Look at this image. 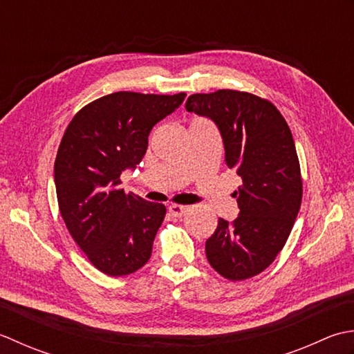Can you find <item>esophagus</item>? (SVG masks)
<instances>
[{"label":"esophagus","mask_w":354,"mask_h":354,"mask_svg":"<svg viewBox=\"0 0 354 354\" xmlns=\"http://www.w3.org/2000/svg\"><path fill=\"white\" fill-rule=\"evenodd\" d=\"M186 211H187V207L182 206V205H171L169 206V212L174 215V217H182Z\"/></svg>","instance_id":"1"}]
</instances>
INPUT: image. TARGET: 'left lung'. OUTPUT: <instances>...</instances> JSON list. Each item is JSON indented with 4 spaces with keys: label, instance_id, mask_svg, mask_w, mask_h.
<instances>
[{
    "label": "left lung",
    "instance_id": "left-lung-1",
    "mask_svg": "<svg viewBox=\"0 0 354 354\" xmlns=\"http://www.w3.org/2000/svg\"><path fill=\"white\" fill-rule=\"evenodd\" d=\"M185 106L217 125L227 168L243 180L232 194L240 214L232 223L218 218L206 240L207 261L227 279L255 277L284 248L301 207V169L290 128L269 100L243 91L192 95Z\"/></svg>",
    "mask_w": 354,
    "mask_h": 354
}]
</instances>
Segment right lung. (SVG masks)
I'll use <instances>...</instances> for the list:
<instances>
[{
  "label": "right lung",
  "instance_id": "add662e5",
  "mask_svg": "<svg viewBox=\"0 0 354 354\" xmlns=\"http://www.w3.org/2000/svg\"><path fill=\"white\" fill-rule=\"evenodd\" d=\"M185 96L113 93L84 106L64 133L55 162L59 211L77 246L106 275H129L151 257L167 207L125 194L120 174L137 168L151 129Z\"/></svg>",
  "mask_w": 354,
  "mask_h": 354
}]
</instances>
